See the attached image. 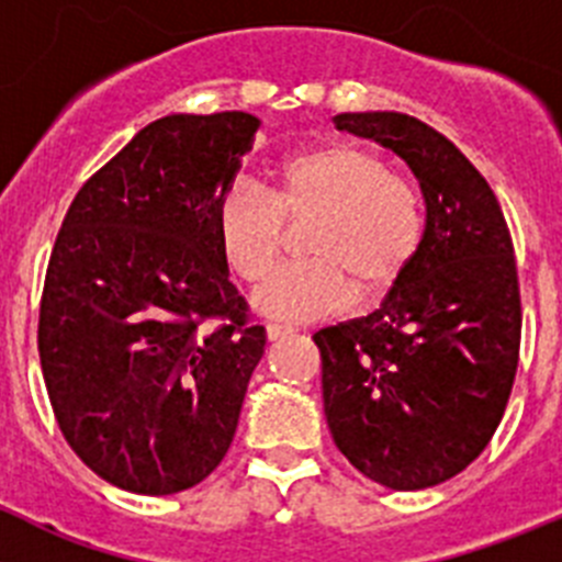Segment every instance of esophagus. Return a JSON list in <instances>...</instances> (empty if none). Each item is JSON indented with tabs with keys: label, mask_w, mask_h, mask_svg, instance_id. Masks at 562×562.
Here are the masks:
<instances>
[{
	"label": "esophagus",
	"mask_w": 562,
	"mask_h": 562,
	"mask_svg": "<svg viewBox=\"0 0 562 562\" xmlns=\"http://www.w3.org/2000/svg\"><path fill=\"white\" fill-rule=\"evenodd\" d=\"M265 334H267V339L276 341V339H284V336H290L292 328H286V325L270 323V325H267V328H265Z\"/></svg>",
	"instance_id": "1"
}]
</instances>
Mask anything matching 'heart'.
<instances>
[{
  "mask_svg": "<svg viewBox=\"0 0 562 562\" xmlns=\"http://www.w3.org/2000/svg\"><path fill=\"white\" fill-rule=\"evenodd\" d=\"M308 259L281 267L256 292L265 317L308 323L339 314L356 297L392 290L425 239L422 192L356 143L306 148L272 170L270 190L237 181L217 201L215 232L228 270L259 284L278 265L286 223L312 221Z\"/></svg>",
  "mask_w": 562,
  "mask_h": 562,
  "instance_id": "heart-1",
  "label": "heart"
}]
</instances>
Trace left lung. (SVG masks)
Returning <instances> with one entry per match:
<instances>
[{
	"label": "left lung",
	"mask_w": 562,
	"mask_h": 562,
	"mask_svg": "<svg viewBox=\"0 0 562 562\" xmlns=\"http://www.w3.org/2000/svg\"><path fill=\"white\" fill-rule=\"evenodd\" d=\"M419 179L427 228L381 308L314 334L341 456L375 483L422 491L488 447L521 345L516 256L494 190L432 126L403 112H341Z\"/></svg>",
	"instance_id": "8db88e82"
}]
</instances>
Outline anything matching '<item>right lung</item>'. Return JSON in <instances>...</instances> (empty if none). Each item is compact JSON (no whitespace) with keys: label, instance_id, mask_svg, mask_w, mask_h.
<instances>
[{"label":"right lung","instance_id":"right-lung-1","mask_svg":"<svg viewBox=\"0 0 562 562\" xmlns=\"http://www.w3.org/2000/svg\"><path fill=\"white\" fill-rule=\"evenodd\" d=\"M256 130L248 112L159 117L85 181L52 248L37 317L52 411L79 461L132 494L215 472L265 352L215 232Z\"/></svg>","mask_w":562,"mask_h":562}]
</instances>
